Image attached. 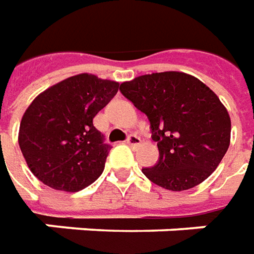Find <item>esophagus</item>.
<instances>
[{"instance_id": "34e87169", "label": "esophagus", "mask_w": 254, "mask_h": 254, "mask_svg": "<svg viewBox=\"0 0 254 254\" xmlns=\"http://www.w3.org/2000/svg\"><path fill=\"white\" fill-rule=\"evenodd\" d=\"M127 143L129 146H132V147H135V146H139V144L142 143V140H140V137L136 135H129L127 139Z\"/></svg>"}]
</instances>
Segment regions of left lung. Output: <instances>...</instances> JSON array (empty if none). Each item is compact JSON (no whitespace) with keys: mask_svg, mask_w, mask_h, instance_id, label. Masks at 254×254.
<instances>
[{"mask_svg":"<svg viewBox=\"0 0 254 254\" xmlns=\"http://www.w3.org/2000/svg\"><path fill=\"white\" fill-rule=\"evenodd\" d=\"M119 90L150 122L159 162L142 171L152 183L184 191L214 173L231 143V118L209 87L194 75L164 71L139 75Z\"/></svg>","mask_w":254,"mask_h":254,"instance_id":"obj_1","label":"left lung"}]
</instances>
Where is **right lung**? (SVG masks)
<instances>
[{"mask_svg": "<svg viewBox=\"0 0 254 254\" xmlns=\"http://www.w3.org/2000/svg\"><path fill=\"white\" fill-rule=\"evenodd\" d=\"M119 83L83 73L49 87L23 114L18 142L35 177L59 191L75 192L100 177L111 146L92 119Z\"/></svg>", "mask_w": 254, "mask_h": 254, "instance_id": "right-lung-1", "label": "right lung"}]
</instances>
